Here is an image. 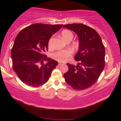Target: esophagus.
Segmentation results:
<instances>
[{
    "label": "esophagus",
    "mask_w": 121,
    "mask_h": 121,
    "mask_svg": "<svg viewBox=\"0 0 121 121\" xmlns=\"http://www.w3.org/2000/svg\"><path fill=\"white\" fill-rule=\"evenodd\" d=\"M61 65H62V63H61V62H58V65H59V66Z\"/></svg>",
    "instance_id": "esophagus-1"
}]
</instances>
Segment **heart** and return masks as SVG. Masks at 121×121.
Returning <instances> with one entry per match:
<instances>
[{
    "label": "heart",
    "mask_w": 121,
    "mask_h": 121,
    "mask_svg": "<svg viewBox=\"0 0 121 121\" xmlns=\"http://www.w3.org/2000/svg\"><path fill=\"white\" fill-rule=\"evenodd\" d=\"M61 36L63 39L66 42L71 41L73 37V34L71 31L69 30H64L61 33ZM49 46L50 47L51 46V40L50 39L48 43ZM72 55V52L70 50L65 49L60 50L56 51L52 53V58L55 60L59 61V62H63L67 60L69 57Z\"/></svg>",
    "instance_id": "obj_1"
}]
</instances>
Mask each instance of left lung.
<instances>
[{
    "label": "left lung",
    "mask_w": 121,
    "mask_h": 121,
    "mask_svg": "<svg viewBox=\"0 0 121 121\" xmlns=\"http://www.w3.org/2000/svg\"><path fill=\"white\" fill-rule=\"evenodd\" d=\"M75 32L79 40L78 51L74 56L76 66L67 63L69 70L64 78L75 90H84L93 85L105 66V49L100 35L94 29L83 24L63 26Z\"/></svg>",
    "instance_id": "8db88e82"
}]
</instances>
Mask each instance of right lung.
I'll return each mask as SVG.
<instances>
[{"label":"right lung","mask_w":121,"mask_h":121,"mask_svg":"<svg viewBox=\"0 0 121 121\" xmlns=\"http://www.w3.org/2000/svg\"><path fill=\"white\" fill-rule=\"evenodd\" d=\"M62 26L34 24L22 30L15 38L11 50L12 68L20 80L27 85L39 87L49 80L58 62L47 58L43 53L48 49L51 36ZM43 60L47 63L42 64Z\"/></svg>","instance_id":"obj_1"}]
</instances>
